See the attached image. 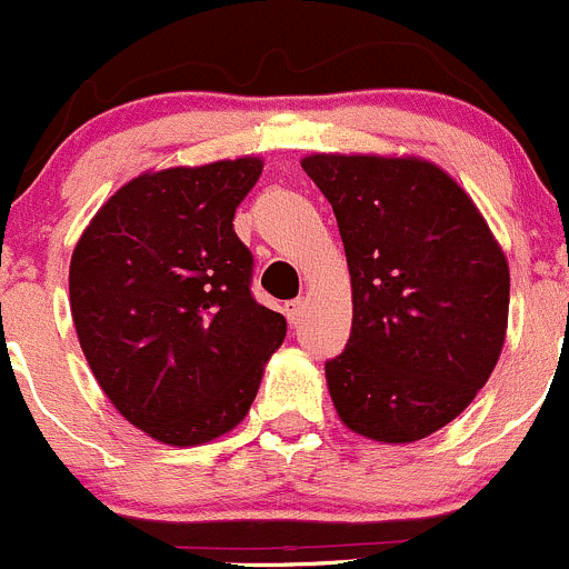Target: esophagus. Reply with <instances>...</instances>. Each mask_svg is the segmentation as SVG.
<instances>
[{
    "mask_svg": "<svg viewBox=\"0 0 569 569\" xmlns=\"http://www.w3.org/2000/svg\"><path fill=\"white\" fill-rule=\"evenodd\" d=\"M302 317H306V300H295V302H286V319L289 325H300Z\"/></svg>",
    "mask_w": 569,
    "mask_h": 569,
    "instance_id": "34e87169",
    "label": "esophagus"
}]
</instances>
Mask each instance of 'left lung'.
I'll return each instance as SVG.
<instances>
[{"mask_svg": "<svg viewBox=\"0 0 569 569\" xmlns=\"http://www.w3.org/2000/svg\"><path fill=\"white\" fill-rule=\"evenodd\" d=\"M352 283V332L325 375L343 427L416 443L490 380L509 319V263L470 194L418 157L311 153Z\"/></svg>", "mask_w": 569, "mask_h": 569, "instance_id": "left-lung-1", "label": "left lung"}]
</instances>
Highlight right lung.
Here are the masks:
<instances>
[{
  "label": "right lung",
  "instance_id": "obj_1",
  "mask_svg": "<svg viewBox=\"0 0 569 569\" xmlns=\"http://www.w3.org/2000/svg\"><path fill=\"white\" fill-rule=\"evenodd\" d=\"M261 170L258 157L148 170L73 248L79 347L114 410L159 443L239 427L286 338V319L252 300V256L233 231Z\"/></svg>",
  "mask_w": 569,
  "mask_h": 569
}]
</instances>
